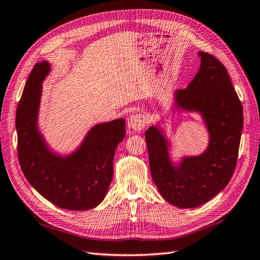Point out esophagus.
I'll return each mask as SVG.
<instances>
[{
	"mask_svg": "<svg viewBox=\"0 0 260 260\" xmlns=\"http://www.w3.org/2000/svg\"><path fill=\"white\" fill-rule=\"evenodd\" d=\"M146 125L145 117L142 114H132L127 119V127L134 132L142 131Z\"/></svg>",
	"mask_w": 260,
	"mask_h": 260,
	"instance_id": "esophagus-1",
	"label": "esophagus"
}]
</instances>
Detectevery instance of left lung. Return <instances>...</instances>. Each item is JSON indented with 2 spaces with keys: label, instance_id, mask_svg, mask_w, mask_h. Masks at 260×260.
Masks as SVG:
<instances>
[{
  "label": "left lung",
  "instance_id": "left-lung-1",
  "mask_svg": "<svg viewBox=\"0 0 260 260\" xmlns=\"http://www.w3.org/2000/svg\"><path fill=\"white\" fill-rule=\"evenodd\" d=\"M199 72L183 90L172 93L170 112L145 133L151 178L168 203L193 209L209 202L229 184L237 161L243 131V106L221 61L199 51ZM197 112L208 131L207 148L199 155H171L172 142L162 127L169 115Z\"/></svg>",
  "mask_w": 260,
  "mask_h": 260
}]
</instances>
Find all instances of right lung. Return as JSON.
<instances>
[{
  "label": "right lung",
  "mask_w": 260,
  "mask_h": 260,
  "mask_svg": "<svg viewBox=\"0 0 260 260\" xmlns=\"http://www.w3.org/2000/svg\"><path fill=\"white\" fill-rule=\"evenodd\" d=\"M51 71L37 62L25 84L16 111L19 165L39 194L58 208L86 211L101 203L113 179V159L125 137V119L93 125L75 149L60 154L39 129L43 83Z\"/></svg>",
  "instance_id": "add662e5"
}]
</instances>
